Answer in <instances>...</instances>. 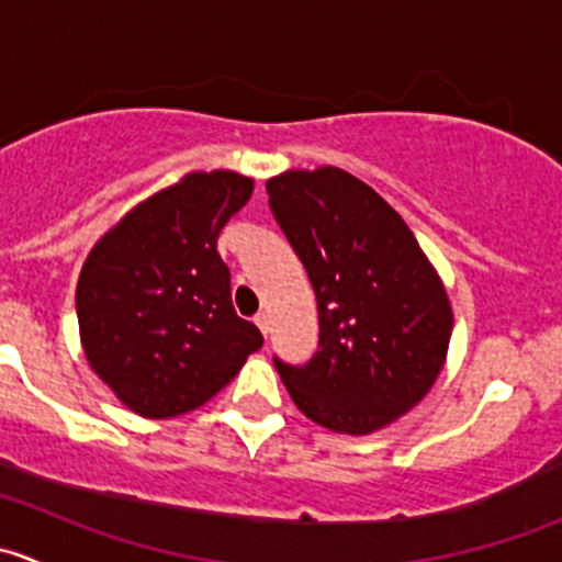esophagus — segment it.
<instances>
[{
    "label": "esophagus",
    "instance_id": "1",
    "mask_svg": "<svg viewBox=\"0 0 562 562\" xmlns=\"http://www.w3.org/2000/svg\"><path fill=\"white\" fill-rule=\"evenodd\" d=\"M255 326L260 328V334H263V337H269V315L266 313L255 315Z\"/></svg>",
    "mask_w": 562,
    "mask_h": 562
}]
</instances>
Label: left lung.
Segmentation results:
<instances>
[{"label": "left lung", "instance_id": "1", "mask_svg": "<svg viewBox=\"0 0 562 562\" xmlns=\"http://www.w3.org/2000/svg\"><path fill=\"white\" fill-rule=\"evenodd\" d=\"M269 206L307 269L321 339L304 367L274 359L299 411L342 435L405 416L443 370L454 315L405 220L342 168L266 181Z\"/></svg>", "mask_w": 562, "mask_h": 562}]
</instances>
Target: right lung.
Instances as JSON below:
<instances>
[{
    "label": "right lung",
    "mask_w": 562,
    "mask_h": 562,
    "mask_svg": "<svg viewBox=\"0 0 562 562\" xmlns=\"http://www.w3.org/2000/svg\"><path fill=\"white\" fill-rule=\"evenodd\" d=\"M252 195L236 171L187 173L124 214L76 288L89 367L144 418L195 411L263 345L236 315L217 236Z\"/></svg>",
    "instance_id": "1"
}]
</instances>
